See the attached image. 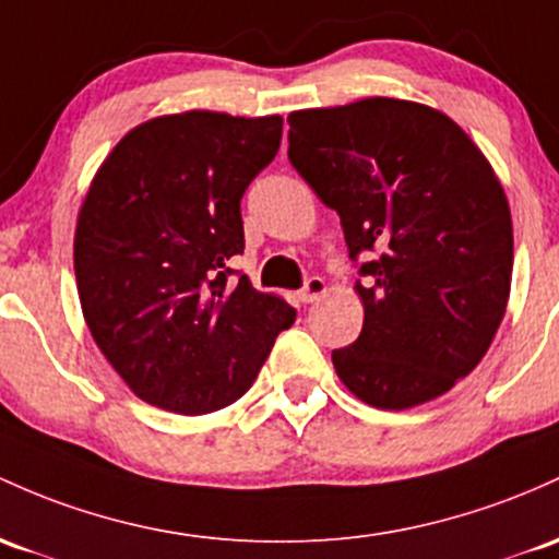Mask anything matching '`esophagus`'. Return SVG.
Wrapping results in <instances>:
<instances>
[{
	"label": "esophagus",
	"mask_w": 559,
	"mask_h": 559,
	"mask_svg": "<svg viewBox=\"0 0 559 559\" xmlns=\"http://www.w3.org/2000/svg\"><path fill=\"white\" fill-rule=\"evenodd\" d=\"M323 294H326V281H323L321 275H312V278L305 281V286L297 292V297H299V302L312 305V302H318Z\"/></svg>",
	"instance_id": "obj_1"
}]
</instances>
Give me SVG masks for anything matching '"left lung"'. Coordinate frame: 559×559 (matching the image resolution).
Returning <instances> with one entry per match:
<instances>
[{"mask_svg": "<svg viewBox=\"0 0 559 559\" xmlns=\"http://www.w3.org/2000/svg\"><path fill=\"white\" fill-rule=\"evenodd\" d=\"M289 162L340 214L364 329L331 360L373 408L440 397L475 369L504 318L512 214L469 134L395 97L289 114Z\"/></svg>", "mask_w": 559, "mask_h": 559, "instance_id": "8db88e82", "label": "left lung"}]
</instances>
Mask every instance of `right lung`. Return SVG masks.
I'll list each match as a JSON object with an SVG mask.
<instances>
[{
	"label": "right lung",
	"instance_id": "obj_1",
	"mask_svg": "<svg viewBox=\"0 0 559 559\" xmlns=\"http://www.w3.org/2000/svg\"><path fill=\"white\" fill-rule=\"evenodd\" d=\"M281 130V116H158L127 132L92 180L73 238L84 321L151 406H230L297 318L228 267L243 254V190L275 158Z\"/></svg>",
	"mask_w": 559,
	"mask_h": 559
}]
</instances>
